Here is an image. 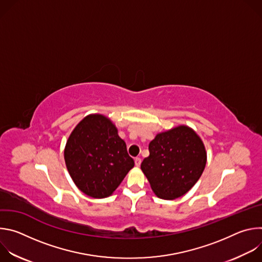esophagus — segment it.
Wrapping results in <instances>:
<instances>
[{
	"mask_svg": "<svg viewBox=\"0 0 262 262\" xmlns=\"http://www.w3.org/2000/svg\"><path fill=\"white\" fill-rule=\"evenodd\" d=\"M135 165H136L137 167H139V166L141 165V159H140V158H136V159H135Z\"/></svg>",
	"mask_w": 262,
	"mask_h": 262,
	"instance_id": "esophagus-1",
	"label": "esophagus"
}]
</instances>
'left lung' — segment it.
<instances>
[{
    "mask_svg": "<svg viewBox=\"0 0 262 262\" xmlns=\"http://www.w3.org/2000/svg\"><path fill=\"white\" fill-rule=\"evenodd\" d=\"M205 165L202 140L191 127L179 125L158 134L149 143V157L141 169L159 198L173 200L193 188Z\"/></svg>",
    "mask_w": 262,
    "mask_h": 262,
    "instance_id": "left-lung-1",
    "label": "left lung"
}]
</instances>
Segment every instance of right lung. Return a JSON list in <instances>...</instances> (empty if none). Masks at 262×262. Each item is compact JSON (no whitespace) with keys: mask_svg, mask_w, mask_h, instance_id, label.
<instances>
[{"mask_svg":"<svg viewBox=\"0 0 262 262\" xmlns=\"http://www.w3.org/2000/svg\"><path fill=\"white\" fill-rule=\"evenodd\" d=\"M64 160L78 188L97 199L113 194L135 166L116 126L100 114L88 115L74 127L66 142Z\"/></svg>","mask_w":262,"mask_h":262,"instance_id":"right-lung-1","label":"right lung"}]
</instances>
